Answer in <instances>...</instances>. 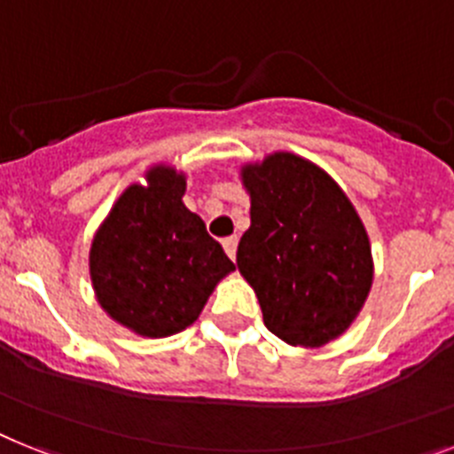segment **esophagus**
<instances>
[{
	"mask_svg": "<svg viewBox=\"0 0 454 454\" xmlns=\"http://www.w3.org/2000/svg\"><path fill=\"white\" fill-rule=\"evenodd\" d=\"M221 245H223V251L228 254V258H231V261H235V251H238V238H235V235H231V238H223V239H221Z\"/></svg>",
	"mask_w": 454,
	"mask_h": 454,
	"instance_id": "1",
	"label": "esophagus"
}]
</instances>
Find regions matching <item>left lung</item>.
Returning <instances> with one entry per match:
<instances>
[{
	"label": "left lung",
	"instance_id": "left-lung-1",
	"mask_svg": "<svg viewBox=\"0 0 454 454\" xmlns=\"http://www.w3.org/2000/svg\"><path fill=\"white\" fill-rule=\"evenodd\" d=\"M239 180L251 226L238 245V270L262 323L291 346L330 344L363 311L374 281L363 219L321 166L293 152L245 163Z\"/></svg>",
	"mask_w": 454,
	"mask_h": 454
}]
</instances>
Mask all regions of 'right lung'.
<instances>
[{
    "mask_svg": "<svg viewBox=\"0 0 454 454\" xmlns=\"http://www.w3.org/2000/svg\"><path fill=\"white\" fill-rule=\"evenodd\" d=\"M186 175L168 163L145 170L117 198L90 247L101 309L140 337L163 339L196 323L233 261L182 203Z\"/></svg>",
    "mask_w": 454,
    "mask_h": 454,
    "instance_id": "obj_1",
    "label": "right lung"
}]
</instances>
